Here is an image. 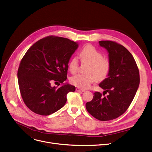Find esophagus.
<instances>
[{
    "mask_svg": "<svg viewBox=\"0 0 152 152\" xmlns=\"http://www.w3.org/2000/svg\"><path fill=\"white\" fill-rule=\"evenodd\" d=\"M76 91H77V92H84V91H85L84 89H81V88H77L76 89Z\"/></svg>",
    "mask_w": 152,
    "mask_h": 152,
    "instance_id": "34e87169",
    "label": "esophagus"
}]
</instances>
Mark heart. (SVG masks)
I'll return each mask as SVG.
<instances>
[{
	"label": "heart",
	"instance_id": "b5f03b06",
	"mask_svg": "<svg viewBox=\"0 0 152 152\" xmlns=\"http://www.w3.org/2000/svg\"><path fill=\"white\" fill-rule=\"evenodd\" d=\"M80 58L83 63L89 65L86 69V74H78L70 79V83L81 89L89 88L96 80L101 82L106 79L110 70L109 61L104 59L101 53L93 47L87 45L80 52ZM78 61L76 57L71 59L69 64V69L72 73L77 71Z\"/></svg>",
	"mask_w": 152,
	"mask_h": 152
}]
</instances>
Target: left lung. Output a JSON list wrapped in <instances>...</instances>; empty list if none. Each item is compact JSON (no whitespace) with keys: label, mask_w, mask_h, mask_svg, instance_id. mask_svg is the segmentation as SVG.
<instances>
[{"label":"left lung","mask_w":152,"mask_h":152,"mask_svg":"<svg viewBox=\"0 0 152 152\" xmlns=\"http://www.w3.org/2000/svg\"><path fill=\"white\" fill-rule=\"evenodd\" d=\"M109 53L110 70L99 86L107 92L102 96L95 92L92 100L86 104L88 113L101 121L113 120L130 106L140 84V75L133 56L124 46L113 41L99 42Z\"/></svg>","instance_id":"1"}]
</instances>
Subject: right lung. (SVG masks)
<instances>
[{"instance_id": "right-lung-1", "label": "right lung", "mask_w": 152, "mask_h": 152, "mask_svg": "<svg viewBox=\"0 0 152 152\" xmlns=\"http://www.w3.org/2000/svg\"><path fill=\"white\" fill-rule=\"evenodd\" d=\"M77 48V42L68 38L49 36L26 52L17 77L23 101L32 112L42 115L54 113L66 102L68 92L75 91V86L63 82L67 79L69 61ZM53 82L62 86L52 87Z\"/></svg>"}]
</instances>
